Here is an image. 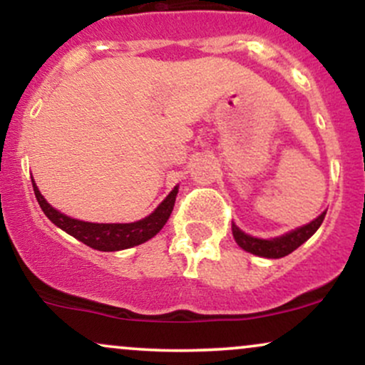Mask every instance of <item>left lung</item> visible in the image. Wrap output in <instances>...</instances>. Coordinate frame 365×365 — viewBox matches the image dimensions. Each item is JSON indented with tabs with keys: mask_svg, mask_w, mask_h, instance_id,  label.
<instances>
[{
	"mask_svg": "<svg viewBox=\"0 0 365 365\" xmlns=\"http://www.w3.org/2000/svg\"><path fill=\"white\" fill-rule=\"evenodd\" d=\"M326 211L322 212L321 216H317L316 220L311 221L309 225L302 226V228H297L293 232L287 233V235L273 238V240H261V238H254L247 233L238 230L235 225L232 226L233 230V237H235V242L242 249L247 250V252L261 255V257H267V259H279L284 257V255L292 254L293 250L299 249L304 242H307L314 233L317 232L322 220H324Z\"/></svg>",
	"mask_w": 365,
	"mask_h": 365,
	"instance_id": "left-lung-1",
	"label": "left lung"
}]
</instances>
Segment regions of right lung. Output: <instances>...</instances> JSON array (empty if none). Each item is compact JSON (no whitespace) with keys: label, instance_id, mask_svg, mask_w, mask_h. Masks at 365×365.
<instances>
[{"label":"right lung","instance_id":"add662e5","mask_svg":"<svg viewBox=\"0 0 365 365\" xmlns=\"http://www.w3.org/2000/svg\"><path fill=\"white\" fill-rule=\"evenodd\" d=\"M32 187H34L36 199L41 209L58 228L81 240L82 244L96 250H103V252L130 249V247L140 245L148 242L149 238H153L168 221L178 194V187H175L168 197L159 204L156 211L150 212L144 220L135 221V223H87V221H78L61 215L60 211L49 206L44 197L41 195L34 180H32Z\"/></svg>","mask_w":365,"mask_h":365}]
</instances>
